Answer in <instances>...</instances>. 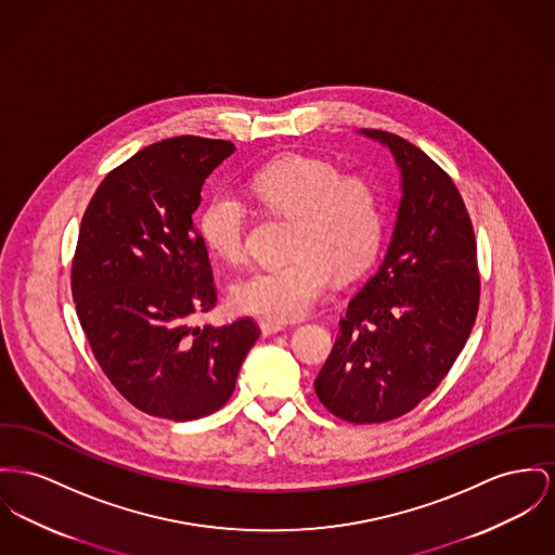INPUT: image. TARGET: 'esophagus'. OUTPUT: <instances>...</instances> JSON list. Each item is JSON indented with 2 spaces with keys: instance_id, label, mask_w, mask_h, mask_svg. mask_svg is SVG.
<instances>
[{
  "instance_id": "obj_1",
  "label": "esophagus",
  "mask_w": 555,
  "mask_h": 555,
  "mask_svg": "<svg viewBox=\"0 0 555 555\" xmlns=\"http://www.w3.org/2000/svg\"><path fill=\"white\" fill-rule=\"evenodd\" d=\"M259 326L262 336H271V334L282 333V331L286 328V326H284V324H280V322H267V320H262Z\"/></svg>"
}]
</instances>
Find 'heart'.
Instances as JSON below:
<instances>
[{"label": "heart", "instance_id": "1", "mask_svg": "<svg viewBox=\"0 0 555 555\" xmlns=\"http://www.w3.org/2000/svg\"><path fill=\"white\" fill-rule=\"evenodd\" d=\"M250 193L271 215L293 219V260L253 271L233 286L237 309L267 322L307 315L331 286V278L356 280L376 257L383 240V199L364 175H343L326 159L288 155L260 168ZM250 217L244 202L215 193L199 217V235L224 262L248 255Z\"/></svg>", "mask_w": 555, "mask_h": 555}]
</instances>
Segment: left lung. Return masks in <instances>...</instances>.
I'll return each mask as SVG.
<instances>
[{
    "label": "left lung",
    "mask_w": 555,
    "mask_h": 555,
    "mask_svg": "<svg viewBox=\"0 0 555 555\" xmlns=\"http://www.w3.org/2000/svg\"><path fill=\"white\" fill-rule=\"evenodd\" d=\"M402 168L380 269L349 302L313 387L334 416L387 423L418 406L463 351L480 307L476 233L448 172L406 139L366 128Z\"/></svg>",
    "instance_id": "8db88e82"
}]
</instances>
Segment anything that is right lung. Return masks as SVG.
Wrapping results in <instances>:
<instances>
[{
    "instance_id": "1",
    "label": "right lung",
    "mask_w": 555,
    "mask_h": 555,
    "mask_svg": "<svg viewBox=\"0 0 555 555\" xmlns=\"http://www.w3.org/2000/svg\"><path fill=\"white\" fill-rule=\"evenodd\" d=\"M233 151L202 137L141 149L103 179L79 224V324L113 387L151 416L193 421L224 406L259 338L253 318L193 326L219 293L191 215L204 181Z\"/></svg>"
}]
</instances>
